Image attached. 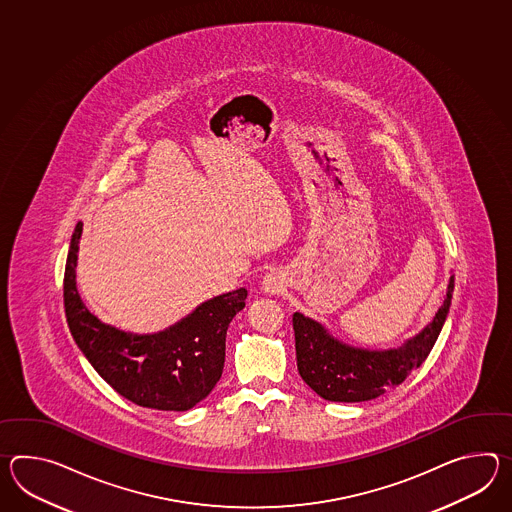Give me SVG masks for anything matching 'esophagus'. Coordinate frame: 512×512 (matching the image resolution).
<instances>
[{
    "label": "esophagus",
    "instance_id": "esophagus-1",
    "mask_svg": "<svg viewBox=\"0 0 512 512\" xmlns=\"http://www.w3.org/2000/svg\"><path fill=\"white\" fill-rule=\"evenodd\" d=\"M284 273L281 270H270L262 277V290L270 296H277L281 294L284 288Z\"/></svg>",
    "mask_w": 512,
    "mask_h": 512
}]
</instances>
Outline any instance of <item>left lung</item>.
Returning <instances> with one entry per match:
<instances>
[{"label":"left lung","mask_w":512,"mask_h":512,"mask_svg":"<svg viewBox=\"0 0 512 512\" xmlns=\"http://www.w3.org/2000/svg\"><path fill=\"white\" fill-rule=\"evenodd\" d=\"M450 275L443 305L432 321L400 347L365 349L332 336L329 329L301 312L292 316L297 371L307 386L330 402H365L397 387L428 358L452 305Z\"/></svg>","instance_id":"left-lung-1"}]
</instances>
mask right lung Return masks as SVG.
<instances>
[{
	"instance_id": "1",
	"label": "right lung",
	"mask_w": 512,
	"mask_h": 512,
	"mask_svg": "<svg viewBox=\"0 0 512 512\" xmlns=\"http://www.w3.org/2000/svg\"><path fill=\"white\" fill-rule=\"evenodd\" d=\"M82 222L71 235L64 307L71 336L86 360L121 397L143 408L187 411L204 400L222 376L231 319L246 307L248 290L211 297L171 327L128 332L91 314L77 290Z\"/></svg>"
}]
</instances>
